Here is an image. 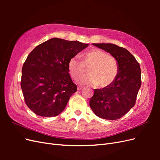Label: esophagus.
I'll return each instance as SVG.
<instances>
[{
  "mask_svg": "<svg viewBox=\"0 0 160 160\" xmlns=\"http://www.w3.org/2000/svg\"><path fill=\"white\" fill-rule=\"evenodd\" d=\"M82 89H83V87H81V86H79L78 88H77V90H78V91H80Z\"/></svg>",
  "mask_w": 160,
  "mask_h": 160,
  "instance_id": "1",
  "label": "esophagus"
}]
</instances>
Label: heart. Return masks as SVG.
Here are the masks:
<instances>
[{
    "label": "heart",
    "mask_w": 160,
    "mask_h": 160,
    "mask_svg": "<svg viewBox=\"0 0 160 160\" xmlns=\"http://www.w3.org/2000/svg\"><path fill=\"white\" fill-rule=\"evenodd\" d=\"M89 68V75L80 81L81 84L106 88L113 83L118 73L115 58L107 52L95 49L84 53L83 61L79 57H72L68 62V70L72 79L79 80Z\"/></svg>",
    "instance_id": "b5f03b06"
}]
</instances>
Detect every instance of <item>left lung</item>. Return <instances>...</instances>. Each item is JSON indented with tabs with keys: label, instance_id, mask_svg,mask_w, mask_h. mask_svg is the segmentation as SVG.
Here are the masks:
<instances>
[{
	"label": "left lung",
	"instance_id": "8db88e82",
	"mask_svg": "<svg viewBox=\"0 0 160 160\" xmlns=\"http://www.w3.org/2000/svg\"><path fill=\"white\" fill-rule=\"evenodd\" d=\"M93 45L113 56L118 61L119 69L112 83L103 89H94L89 105L94 113L100 118L118 119L135 104L142 85L139 64L125 48L111 43Z\"/></svg>",
	"mask_w": 160,
	"mask_h": 160
}]
</instances>
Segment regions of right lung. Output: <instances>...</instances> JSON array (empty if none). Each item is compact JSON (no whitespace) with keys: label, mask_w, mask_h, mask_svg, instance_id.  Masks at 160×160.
Masks as SVG:
<instances>
[{"label":"right lung","mask_w":160,"mask_h":160,"mask_svg":"<svg viewBox=\"0 0 160 160\" xmlns=\"http://www.w3.org/2000/svg\"><path fill=\"white\" fill-rule=\"evenodd\" d=\"M88 47L79 41L53 38L28 55L22 68L21 86L27 105L35 114L51 118L65 109L77 91L68 62Z\"/></svg>","instance_id":"add662e5"}]
</instances>
